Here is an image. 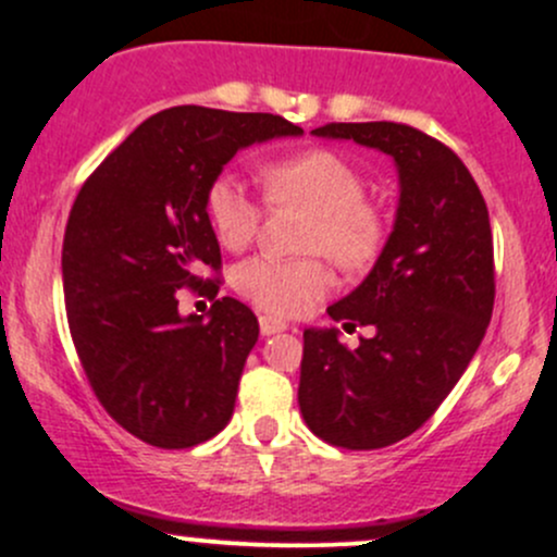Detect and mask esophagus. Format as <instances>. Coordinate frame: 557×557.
Masks as SVG:
<instances>
[{"label":"esophagus","mask_w":557,"mask_h":557,"mask_svg":"<svg viewBox=\"0 0 557 557\" xmlns=\"http://www.w3.org/2000/svg\"><path fill=\"white\" fill-rule=\"evenodd\" d=\"M258 325H261L263 336L280 334V331L288 329V323H285V320H280V318H274V314H261V318H258Z\"/></svg>","instance_id":"34e87169"}]
</instances>
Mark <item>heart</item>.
Wrapping results in <instances>:
<instances>
[{"label":"heart","instance_id":"1","mask_svg":"<svg viewBox=\"0 0 557 557\" xmlns=\"http://www.w3.org/2000/svg\"><path fill=\"white\" fill-rule=\"evenodd\" d=\"M263 188L274 205L310 210L305 250H320L345 272L372 267L385 245L383 212L367 201V177L334 150H305L269 161L261 170ZM205 210L226 250H245L261 226V205L243 180L223 172L207 185ZM331 272L320 256H256L239 263L234 288L258 310L296 318L329 290Z\"/></svg>","mask_w":557,"mask_h":557}]
</instances>
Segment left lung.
Masks as SVG:
<instances>
[{
	"label": "left lung",
	"instance_id": "obj_1",
	"mask_svg": "<svg viewBox=\"0 0 557 557\" xmlns=\"http://www.w3.org/2000/svg\"><path fill=\"white\" fill-rule=\"evenodd\" d=\"M314 137L383 150L398 170V210L377 263L329 307L345 329L372 325L350 350L336 329H307L299 409L314 436L377 450L414 434L474 358L496 299L485 199L447 145L407 123H325Z\"/></svg>",
	"mask_w": 557,
	"mask_h": 557
}]
</instances>
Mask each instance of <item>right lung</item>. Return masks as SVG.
Instances as JSON below:
<instances>
[{
    "label": "right lung",
    "mask_w": 557,
    "mask_h": 557,
    "mask_svg": "<svg viewBox=\"0 0 557 557\" xmlns=\"http://www.w3.org/2000/svg\"><path fill=\"white\" fill-rule=\"evenodd\" d=\"M299 126L272 112L170 107L139 123L83 183L64 232L70 334L112 420L164 450L212 440L232 420L258 320L223 296L183 319L176 290L218 296L221 245L207 185L237 150Z\"/></svg>",
    "instance_id": "add662e5"
}]
</instances>
